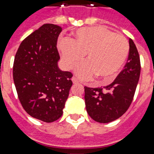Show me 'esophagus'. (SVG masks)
I'll use <instances>...</instances> for the list:
<instances>
[{"label": "esophagus", "instance_id": "1", "mask_svg": "<svg viewBox=\"0 0 154 154\" xmlns=\"http://www.w3.org/2000/svg\"><path fill=\"white\" fill-rule=\"evenodd\" d=\"M72 82L74 84L79 83V80L77 79V78H75V77H72Z\"/></svg>", "mask_w": 154, "mask_h": 154}]
</instances>
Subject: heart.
Returning a JSON list of instances; mask_svg holds the SVG:
<instances>
[{
	"instance_id": "b5f03b06",
	"label": "heart",
	"mask_w": 154,
	"mask_h": 154,
	"mask_svg": "<svg viewBox=\"0 0 154 154\" xmlns=\"http://www.w3.org/2000/svg\"><path fill=\"white\" fill-rule=\"evenodd\" d=\"M58 48L68 69H73L86 54L87 62L79 65L76 74L82 79L96 75L105 82L117 75L130 51L124 36L102 26L76 30L72 39L64 38L58 41Z\"/></svg>"
}]
</instances>
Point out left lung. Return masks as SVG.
Returning <instances> with one entry per match:
<instances>
[{"label": "left lung", "mask_w": 154, "mask_h": 154, "mask_svg": "<svg viewBox=\"0 0 154 154\" xmlns=\"http://www.w3.org/2000/svg\"><path fill=\"white\" fill-rule=\"evenodd\" d=\"M129 43L127 62L112 83L103 88L84 87L86 111L98 123H108L117 119L126 112L133 101L141 66L134 42L130 38Z\"/></svg>", "instance_id": "obj_1"}]
</instances>
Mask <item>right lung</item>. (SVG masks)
Returning a JSON list of instances; mask_svg holds the SVG:
<instances>
[{"mask_svg": "<svg viewBox=\"0 0 154 154\" xmlns=\"http://www.w3.org/2000/svg\"><path fill=\"white\" fill-rule=\"evenodd\" d=\"M60 26L45 24L21 42L14 58L13 79L17 96L31 116L51 123L62 116L72 85V74L58 67Z\"/></svg>", "mask_w": 154, "mask_h": 154, "instance_id": "obj_1", "label": "right lung"}]
</instances>
